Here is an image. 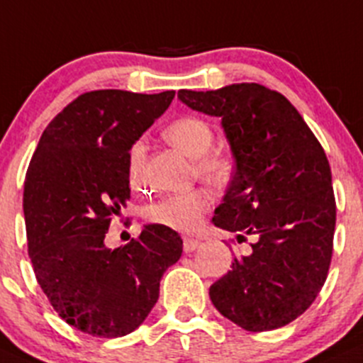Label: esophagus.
Returning <instances> with one entry per match:
<instances>
[{
	"mask_svg": "<svg viewBox=\"0 0 363 363\" xmlns=\"http://www.w3.org/2000/svg\"><path fill=\"white\" fill-rule=\"evenodd\" d=\"M198 245H200V242L194 238H184L182 240V247H184V252H193L198 249Z\"/></svg>",
	"mask_w": 363,
	"mask_h": 363,
	"instance_id": "esophagus-1",
	"label": "esophagus"
}]
</instances>
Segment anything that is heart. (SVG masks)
I'll use <instances>...</instances> for the list:
<instances>
[{"mask_svg": "<svg viewBox=\"0 0 363 363\" xmlns=\"http://www.w3.org/2000/svg\"><path fill=\"white\" fill-rule=\"evenodd\" d=\"M165 139L172 146L177 147L189 158H194V172L200 179L213 186L224 188L230 184L233 177V160L220 152H208L213 144V128L207 120L198 116H182L172 121L163 132ZM130 163V184L132 188H140L144 184V146L135 143L128 155ZM211 208V198L205 189L194 188L184 193L165 194L160 200L152 201L146 208L147 223L169 228L181 233H193L203 223Z\"/></svg>", "mask_w": 363, "mask_h": 363, "instance_id": "obj_1", "label": "heart"}]
</instances>
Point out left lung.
<instances>
[{"label": "left lung", "instance_id": "1", "mask_svg": "<svg viewBox=\"0 0 363 363\" xmlns=\"http://www.w3.org/2000/svg\"><path fill=\"white\" fill-rule=\"evenodd\" d=\"M188 108L219 116L236 170L212 223L254 236L252 254L211 287L213 306L250 333L284 327L323 287L333 257L335 198L329 160L297 109L259 83L179 90Z\"/></svg>", "mask_w": 363, "mask_h": 363}]
</instances>
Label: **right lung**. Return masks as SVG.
<instances>
[{
    "label": "right lung",
    "instance_id": "right-lung-1",
    "mask_svg": "<svg viewBox=\"0 0 363 363\" xmlns=\"http://www.w3.org/2000/svg\"><path fill=\"white\" fill-rule=\"evenodd\" d=\"M174 95L82 94L48 123L30 158L22 205L34 274L60 318L85 334L133 333L182 254L181 236L158 224L114 250L104 243L130 200V147Z\"/></svg>",
    "mask_w": 363,
    "mask_h": 363
}]
</instances>
